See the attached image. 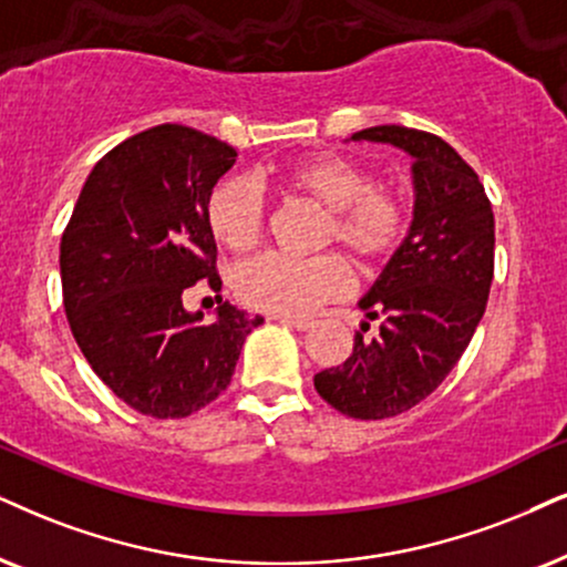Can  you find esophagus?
<instances>
[{
  "instance_id": "esophagus-1",
  "label": "esophagus",
  "mask_w": 567,
  "mask_h": 567,
  "mask_svg": "<svg viewBox=\"0 0 567 567\" xmlns=\"http://www.w3.org/2000/svg\"><path fill=\"white\" fill-rule=\"evenodd\" d=\"M275 321H279V324L290 327V329H298V332H306V329L313 327L311 319H300V317H271Z\"/></svg>"
}]
</instances>
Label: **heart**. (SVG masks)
<instances>
[{
    "mask_svg": "<svg viewBox=\"0 0 567 567\" xmlns=\"http://www.w3.org/2000/svg\"><path fill=\"white\" fill-rule=\"evenodd\" d=\"M285 181L292 190L327 209L324 240H337L361 264L384 261L405 235V204L398 190L371 183L361 164L346 156L321 154L298 162ZM209 227L230 250H248L264 233V193L248 175L217 185L209 198ZM350 288L342 256L321 254L292 259L261 254L243 261L233 275V290L243 303L277 317H298Z\"/></svg>",
    "mask_w": 567,
    "mask_h": 567,
    "instance_id": "heart-1",
    "label": "heart"
}]
</instances>
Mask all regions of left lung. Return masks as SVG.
I'll use <instances>...</instances> for the list:
<instances>
[{"mask_svg":"<svg viewBox=\"0 0 567 567\" xmlns=\"http://www.w3.org/2000/svg\"><path fill=\"white\" fill-rule=\"evenodd\" d=\"M350 141L390 143L413 159V221L371 290L353 353L313 377L334 411L377 421L405 413L455 369L484 317L494 277V214L484 185L440 135L377 125ZM380 334L362 337L368 321Z\"/></svg>","mask_w":567,"mask_h":567,"instance_id":"left-lung-1","label":"left lung"}]
</instances>
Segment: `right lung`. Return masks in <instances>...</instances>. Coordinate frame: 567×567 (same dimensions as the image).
I'll list each match as a JSON object with an SVG mask.
<instances>
[{"instance_id": "right-lung-1", "label": "right lung", "mask_w": 567, "mask_h": 567, "mask_svg": "<svg viewBox=\"0 0 567 567\" xmlns=\"http://www.w3.org/2000/svg\"><path fill=\"white\" fill-rule=\"evenodd\" d=\"M235 159L214 135L148 127L96 162L62 233L78 348L114 395L152 419H185L217 400L250 329L264 324L227 300L212 324L183 306L200 279L221 288L209 198Z\"/></svg>"}]
</instances>
